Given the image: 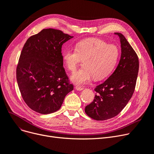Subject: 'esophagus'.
Instances as JSON below:
<instances>
[{"label": "esophagus", "mask_w": 154, "mask_h": 154, "mask_svg": "<svg viewBox=\"0 0 154 154\" xmlns=\"http://www.w3.org/2000/svg\"><path fill=\"white\" fill-rule=\"evenodd\" d=\"M75 89L79 91H82L84 89L83 88H82V87H80V86H75Z\"/></svg>", "instance_id": "esophagus-1"}]
</instances>
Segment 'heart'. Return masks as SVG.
I'll return each mask as SVG.
<instances>
[{
  "label": "heart",
  "instance_id": "1",
  "mask_svg": "<svg viewBox=\"0 0 154 154\" xmlns=\"http://www.w3.org/2000/svg\"><path fill=\"white\" fill-rule=\"evenodd\" d=\"M119 56L118 48L108 45L102 39L89 38L75 45V50L66 49L63 52L64 63L71 72H74L81 60H84V68L71 76V81L77 85H84L94 77L101 80L108 76L114 69Z\"/></svg>",
  "mask_w": 154,
  "mask_h": 154
}]
</instances>
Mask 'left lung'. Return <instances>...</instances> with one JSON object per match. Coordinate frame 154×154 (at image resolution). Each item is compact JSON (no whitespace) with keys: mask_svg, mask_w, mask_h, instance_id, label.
I'll return each mask as SVG.
<instances>
[{"mask_svg":"<svg viewBox=\"0 0 154 154\" xmlns=\"http://www.w3.org/2000/svg\"><path fill=\"white\" fill-rule=\"evenodd\" d=\"M121 43L122 53L115 72L94 89V99L85 108L91 118L103 121L118 115L128 103L135 91L139 69L138 58L125 37L115 32Z\"/></svg>","mask_w":154,"mask_h":154,"instance_id":"1","label":"left lung"}]
</instances>
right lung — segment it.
Returning a JSON list of instances; mask_svg holds the SVG:
<instances>
[{
  "instance_id": "1",
  "label": "right lung",
  "mask_w": 154,
  "mask_h": 154,
  "mask_svg": "<svg viewBox=\"0 0 154 154\" xmlns=\"http://www.w3.org/2000/svg\"><path fill=\"white\" fill-rule=\"evenodd\" d=\"M73 36L55 29H44L29 38L16 69L18 87L29 108L43 115L61 108L73 89L63 66L62 46Z\"/></svg>"
}]
</instances>
